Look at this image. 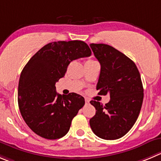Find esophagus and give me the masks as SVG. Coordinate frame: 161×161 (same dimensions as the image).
<instances>
[{
	"mask_svg": "<svg viewBox=\"0 0 161 161\" xmlns=\"http://www.w3.org/2000/svg\"><path fill=\"white\" fill-rule=\"evenodd\" d=\"M89 103H90L89 99H85V104H89Z\"/></svg>",
	"mask_w": 161,
	"mask_h": 161,
	"instance_id": "esophagus-1",
	"label": "esophagus"
}]
</instances>
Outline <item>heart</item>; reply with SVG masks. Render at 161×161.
Returning <instances> with one entry per match:
<instances>
[{
	"instance_id": "heart-1",
	"label": "heart",
	"mask_w": 161,
	"mask_h": 161,
	"mask_svg": "<svg viewBox=\"0 0 161 161\" xmlns=\"http://www.w3.org/2000/svg\"><path fill=\"white\" fill-rule=\"evenodd\" d=\"M89 61H93V60H89ZM89 61H88V62H89Z\"/></svg>"
}]
</instances>
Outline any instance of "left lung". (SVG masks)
I'll return each mask as SVG.
<instances>
[{
    "label": "left lung",
    "mask_w": 161,
    "mask_h": 161,
    "mask_svg": "<svg viewBox=\"0 0 161 161\" xmlns=\"http://www.w3.org/2000/svg\"><path fill=\"white\" fill-rule=\"evenodd\" d=\"M90 47L101 66L96 89L111 98L105 106L90 101L96 110L90 126L100 138L115 140L129 132L140 114L144 97L141 75L135 63L113 47L92 43Z\"/></svg>",
    "instance_id": "left-lung-1"
}]
</instances>
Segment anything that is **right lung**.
<instances>
[{
    "mask_svg": "<svg viewBox=\"0 0 161 161\" xmlns=\"http://www.w3.org/2000/svg\"><path fill=\"white\" fill-rule=\"evenodd\" d=\"M92 51L83 41H58L47 44L28 61L21 72L18 104L23 119L34 133L55 140L69 132L72 120L85 105L80 95L57 93L55 84L76 59Z\"/></svg>",
    "mask_w": 161,
    "mask_h": 161,
    "instance_id": "right-lung-1",
    "label": "right lung"
}]
</instances>
